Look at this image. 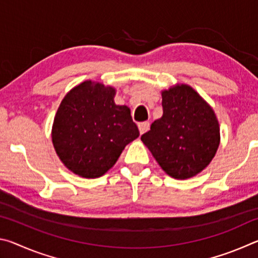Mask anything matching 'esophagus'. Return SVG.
<instances>
[{
	"instance_id": "esophagus-1",
	"label": "esophagus",
	"mask_w": 258,
	"mask_h": 258,
	"mask_svg": "<svg viewBox=\"0 0 258 258\" xmlns=\"http://www.w3.org/2000/svg\"><path fill=\"white\" fill-rule=\"evenodd\" d=\"M138 127H139V131H140V134H143L150 128V124L148 123V121H143V123L138 124Z\"/></svg>"
}]
</instances>
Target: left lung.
<instances>
[{
	"label": "left lung",
	"mask_w": 258,
	"mask_h": 258,
	"mask_svg": "<svg viewBox=\"0 0 258 258\" xmlns=\"http://www.w3.org/2000/svg\"><path fill=\"white\" fill-rule=\"evenodd\" d=\"M163 116L141 137L160 167L174 178H189L211 163L220 145L213 109L187 85L161 93Z\"/></svg>",
	"instance_id": "1"
}]
</instances>
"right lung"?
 Instances as JSON below:
<instances>
[{"label":"right lung","mask_w":258,"mask_h":258,"mask_svg":"<svg viewBox=\"0 0 258 258\" xmlns=\"http://www.w3.org/2000/svg\"><path fill=\"white\" fill-rule=\"evenodd\" d=\"M115 90L86 81L61 101L52 127L59 158L77 175L95 178L111 168L140 133L130 109L113 102Z\"/></svg>","instance_id":"1"}]
</instances>
